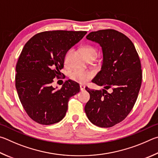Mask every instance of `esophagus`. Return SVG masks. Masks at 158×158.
<instances>
[{
    "instance_id": "1",
    "label": "esophagus",
    "mask_w": 158,
    "mask_h": 158,
    "mask_svg": "<svg viewBox=\"0 0 158 158\" xmlns=\"http://www.w3.org/2000/svg\"><path fill=\"white\" fill-rule=\"evenodd\" d=\"M85 86L84 85H80V89H81V91L85 90Z\"/></svg>"
}]
</instances>
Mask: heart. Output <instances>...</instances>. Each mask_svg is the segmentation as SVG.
I'll return each mask as SVG.
<instances>
[{"mask_svg": "<svg viewBox=\"0 0 158 158\" xmlns=\"http://www.w3.org/2000/svg\"><path fill=\"white\" fill-rule=\"evenodd\" d=\"M81 51L84 57L87 60H93L97 55V50L94 47L91 45H84L81 48ZM71 52V50L66 52L65 55V62H66L68 55L69 52ZM93 77V73L91 71H80V70H74L70 74V78L72 81L81 82H87Z\"/></svg>", "mask_w": 158, "mask_h": 158, "instance_id": "obj_1", "label": "heart"}]
</instances>
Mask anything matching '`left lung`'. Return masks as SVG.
Instances as JSON below:
<instances>
[{
	"mask_svg": "<svg viewBox=\"0 0 158 158\" xmlns=\"http://www.w3.org/2000/svg\"><path fill=\"white\" fill-rule=\"evenodd\" d=\"M86 37L103 50L101 70L92 82L103 89L85 88L90 98L85 111L93 124L110 128L125 119L133 108L142 85L141 62L132 41L117 30H100ZM109 89H113L111 93L106 91Z\"/></svg>",
	"mask_w": 158,
	"mask_h": 158,
	"instance_id": "left-lung-1",
	"label": "left lung"
}]
</instances>
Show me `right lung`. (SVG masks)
Instances as JSON below:
<instances>
[{
	"label": "right lung",
	"mask_w": 158,
	"mask_h": 158,
	"mask_svg": "<svg viewBox=\"0 0 158 158\" xmlns=\"http://www.w3.org/2000/svg\"><path fill=\"white\" fill-rule=\"evenodd\" d=\"M86 34L50 30L37 33L25 44L16 63L15 85L25 111L35 122H59L67 111L69 99L79 92V84L71 80L60 89L51 84L64 68L66 52Z\"/></svg>",
	"instance_id": "obj_1"
}]
</instances>
